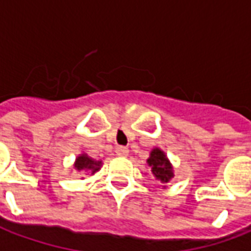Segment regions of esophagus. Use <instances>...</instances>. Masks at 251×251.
I'll return each instance as SVG.
<instances>
[{"label": "esophagus", "mask_w": 251, "mask_h": 251, "mask_svg": "<svg viewBox=\"0 0 251 251\" xmlns=\"http://www.w3.org/2000/svg\"><path fill=\"white\" fill-rule=\"evenodd\" d=\"M115 153H117L118 156H122V157H124V156H127L129 150H127L126 147H117V148H115Z\"/></svg>", "instance_id": "esophagus-1"}]
</instances>
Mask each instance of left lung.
<instances>
[{"instance_id": "obj_1", "label": "left lung", "mask_w": 251, "mask_h": 251, "mask_svg": "<svg viewBox=\"0 0 251 251\" xmlns=\"http://www.w3.org/2000/svg\"><path fill=\"white\" fill-rule=\"evenodd\" d=\"M148 166L156 179L160 180L162 183H168L174 178V170L171 163L167 159L166 153L160 148H153L151 151V155L148 157Z\"/></svg>"}]
</instances>
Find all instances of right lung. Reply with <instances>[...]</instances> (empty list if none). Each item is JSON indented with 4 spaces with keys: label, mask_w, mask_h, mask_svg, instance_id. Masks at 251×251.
Listing matches in <instances>:
<instances>
[{
    "label": "right lung",
    "mask_w": 251,
    "mask_h": 251,
    "mask_svg": "<svg viewBox=\"0 0 251 251\" xmlns=\"http://www.w3.org/2000/svg\"><path fill=\"white\" fill-rule=\"evenodd\" d=\"M101 167L100 160H95L92 157H89L85 153H81L76 157V162H75V168L77 171H85V173H91V174H95L96 171H99Z\"/></svg>",
    "instance_id": "1"
}]
</instances>
